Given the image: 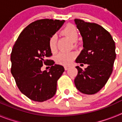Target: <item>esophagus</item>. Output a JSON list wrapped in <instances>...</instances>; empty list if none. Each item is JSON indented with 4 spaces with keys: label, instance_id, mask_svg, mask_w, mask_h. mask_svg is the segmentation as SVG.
I'll return each instance as SVG.
<instances>
[{
    "label": "esophagus",
    "instance_id": "34e87169",
    "mask_svg": "<svg viewBox=\"0 0 122 122\" xmlns=\"http://www.w3.org/2000/svg\"><path fill=\"white\" fill-rule=\"evenodd\" d=\"M64 68H65V70H68V69L70 68V67H69V66H65Z\"/></svg>",
    "mask_w": 122,
    "mask_h": 122
}]
</instances>
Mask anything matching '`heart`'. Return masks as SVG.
Returning <instances> with one entry per match:
<instances>
[{
    "label": "heart",
    "instance_id": "obj_1",
    "mask_svg": "<svg viewBox=\"0 0 122 122\" xmlns=\"http://www.w3.org/2000/svg\"><path fill=\"white\" fill-rule=\"evenodd\" d=\"M61 33L67 37L73 43L77 41L78 39V32L76 28L73 24H69L66 25L61 30ZM48 45L51 51L53 52L56 51L57 48V35L56 34H53L50 36L48 41ZM74 46H76V44H74ZM75 57H76V54L73 52H61L56 56V61L60 64L68 65L71 63Z\"/></svg>",
    "mask_w": 122,
    "mask_h": 122
}]
</instances>
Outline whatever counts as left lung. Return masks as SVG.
<instances>
[{"mask_svg": "<svg viewBox=\"0 0 122 122\" xmlns=\"http://www.w3.org/2000/svg\"><path fill=\"white\" fill-rule=\"evenodd\" d=\"M74 22L82 37L84 48L76 62L88 64L84 70L76 66L78 73L74 84L81 93L93 95L105 86L111 75L116 57L115 42L111 34L97 24L79 19Z\"/></svg>", "mask_w": 122, "mask_h": 122, "instance_id": "obj_1", "label": "left lung"}]
</instances>
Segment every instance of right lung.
Returning a JSON list of instances; mask_svg holds the SVG:
<instances>
[{
	"label": "right lung",
	"instance_id": "obj_1",
	"mask_svg": "<svg viewBox=\"0 0 122 122\" xmlns=\"http://www.w3.org/2000/svg\"><path fill=\"white\" fill-rule=\"evenodd\" d=\"M64 22L49 19L34 21L22 31L13 47L11 74L19 90L33 101L43 102L56 94L64 68L47 59L52 56L48 41ZM44 64L51 66L49 72L41 70Z\"/></svg>",
	"mask_w": 122,
	"mask_h": 122
}]
</instances>
